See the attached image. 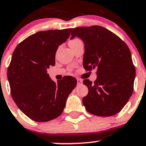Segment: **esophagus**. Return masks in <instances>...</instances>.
I'll return each instance as SVG.
<instances>
[{
	"instance_id": "obj_1",
	"label": "esophagus",
	"mask_w": 146,
	"mask_h": 146,
	"mask_svg": "<svg viewBox=\"0 0 146 146\" xmlns=\"http://www.w3.org/2000/svg\"><path fill=\"white\" fill-rule=\"evenodd\" d=\"M76 81H77V85L78 86H81V84H83V81H82V80H81V79H76Z\"/></svg>"
}]
</instances>
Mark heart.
Returning a JSON list of instances; mask_svg holds the SVG:
<instances>
[{
	"label": "heart",
	"mask_w": 146,
	"mask_h": 146,
	"mask_svg": "<svg viewBox=\"0 0 146 146\" xmlns=\"http://www.w3.org/2000/svg\"><path fill=\"white\" fill-rule=\"evenodd\" d=\"M81 42V40H80L79 39L74 38V39H72V40H71L70 42H69V44H70V45L78 43V42Z\"/></svg>",
	"instance_id": "heart-1"
}]
</instances>
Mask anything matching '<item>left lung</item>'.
I'll return each instance as SVG.
<instances>
[{
	"mask_svg": "<svg viewBox=\"0 0 146 146\" xmlns=\"http://www.w3.org/2000/svg\"><path fill=\"white\" fill-rule=\"evenodd\" d=\"M71 35V40L78 37L84 42V69L97 70L94 83L89 79L83 81L88 88L83 98L86 109L98 116L115 115L134 90L136 71L129 48L118 36L100 26L75 28Z\"/></svg>",
	"mask_w": 146,
	"mask_h": 146,
	"instance_id": "left-lung-1",
	"label": "left lung"
}]
</instances>
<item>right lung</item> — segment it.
Instances as JSON below:
<instances>
[{
  "label": "right lung",
  "mask_w": 146,
  "mask_h": 146,
  "mask_svg": "<svg viewBox=\"0 0 146 146\" xmlns=\"http://www.w3.org/2000/svg\"><path fill=\"white\" fill-rule=\"evenodd\" d=\"M72 29L40 31L19 44L7 69L12 99L31 120L47 122L64 110L77 81L71 76L54 82L46 70L55 65L59 45L66 42Z\"/></svg>",
  "instance_id": "right-lung-1"
}]
</instances>
